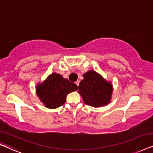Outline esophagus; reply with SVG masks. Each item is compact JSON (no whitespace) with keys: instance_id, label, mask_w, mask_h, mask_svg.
Listing matches in <instances>:
<instances>
[{"instance_id":"obj_1","label":"esophagus","mask_w":153,"mask_h":153,"mask_svg":"<svg viewBox=\"0 0 153 153\" xmlns=\"http://www.w3.org/2000/svg\"><path fill=\"white\" fill-rule=\"evenodd\" d=\"M76 85L77 86V87H78V86H79V81H78V80L76 81Z\"/></svg>"}]
</instances>
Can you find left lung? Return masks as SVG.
I'll return each mask as SVG.
<instances>
[{
	"label": "left lung",
	"mask_w": 153,
	"mask_h": 153,
	"mask_svg": "<svg viewBox=\"0 0 153 153\" xmlns=\"http://www.w3.org/2000/svg\"><path fill=\"white\" fill-rule=\"evenodd\" d=\"M78 90L86 105L94 107L104 106L110 102L113 87L111 82L94 71L83 75Z\"/></svg>",
	"instance_id": "obj_1"
}]
</instances>
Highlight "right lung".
Instances as JSON below:
<instances>
[{
	"label": "right lung",
	"mask_w": 153,
	"mask_h": 153,
	"mask_svg": "<svg viewBox=\"0 0 153 153\" xmlns=\"http://www.w3.org/2000/svg\"><path fill=\"white\" fill-rule=\"evenodd\" d=\"M77 90V86L56 73L51 74L46 80L36 85V95L45 106L57 108L66 102V96Z\"/></svg>",
	"instance_id": "1"
}]
</instances>
